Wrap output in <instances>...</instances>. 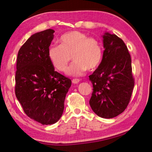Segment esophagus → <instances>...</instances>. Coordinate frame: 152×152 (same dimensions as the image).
I'll list each match as a JSON object with an SVG mask.
<instances>
[{
    "instance_id": "34e87169",
    "label": "esophagus",
    "mask_w": 152,
    "mask_h": 152,
    "mask_svg": "<svg viewBox=\"0 0 152 152\" xmlns=\"http://www.w3.org/2000/svg\"><path fill=\"white\" fill-rule=\"evenodd\" d=\"M72 82L73 84H78V82H80V80L79 79H73L72 80Z\"/></svg>"
}]
</instances>
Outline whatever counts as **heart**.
I'll return each instance as SVG.
<instances>
[{
	"instance_id": "heart-1",
	"label": "heart",
	"mask_w": 152,
	"mask_h": 152,
	"mask_svg": "<svg viewBox=\"0 0 152 152\" xmlns=\"http://www.w3.org/2000/svg\"><path fill=\"white\" fill-rule=\"evenodd\" d=\"M60 45H51L48 49V58L52 65L60 72H64L71 60H74L67 74L78 76L87 69L93 70L101 63L102 49L101 43L85 33L74 31L64 33L59 40Z\"/></svg>"
}]
</instances>
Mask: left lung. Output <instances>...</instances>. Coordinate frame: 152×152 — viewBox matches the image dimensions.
<instances>
[{
	"instance_id": "8db88e82",
	"label": "left lung",
	"mask_w": 152,
	"mask_h": 152,
	"mask_svg": "<svg viewBox=\"0 0 152 152\" xmlns=\"http://www.w3.org/2000/svg\"><path fill=\"white\" fill-rule=\"evenodd\" d=\"M102 37L104 50L102 61L89 76L93 86L89 104L98 116L110 119L127 108L135 82L131 56L123 41L108 32Z\"/></svg>"
}]
</instances>
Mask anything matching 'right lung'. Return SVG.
Returning a JSON list of instances; mask_svg holds the SVG:
<instances>
[{
    "mask_svg": "<svg viewBox=\"0 0 152 152\" xmlns=\"http://www.w3.org/2000/svg\"><path fill=\"white\" fill-rule=\"evenodd\" d=\"M54 32L49 29L32 35L17 58L15 95L25 114L42 125L60 119L72 84L70 79L54 70L48 58Z\"/></svg>",
    "mask_w": 152,
    "mask_h": 152,
    "instance_id": "add662e5",
    "label": "right lung"
}]
</instances>
